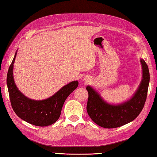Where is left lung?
<instances>
[{
	"instance_id": "obj_1",
	"label": "left lung",
	"mask_w": 157,
	"mask_h": 157,
	"mask_svg": "<svg viewBox=\"0 0 157 157\" xmlns=\"http://www.w3.org/2000/svg\"><path fill=\"white\" fill-rule=\"evenodd\" d=\"M143 67V80L130 101L119 105H111L103 101L100 96L88 86L89 98L86 110L90 118L101 127L113 128L119 127L134 120L145 105L150 82V72L145 61L140 60Z\"/></svg>"
}]
</instances>
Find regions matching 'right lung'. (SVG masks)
Listing matches in <instances>:
<instances>
[{
  "instance_id": "add662e5",
  "label": "right lung",
  "mask_w": 157,
  "mask_h": 157,
  "mask_svg": "<svg viewBox=\"0 0 157 157\" xmlns=\"http://www.w3.org/2000/svg\"><path fill=\"white\" fill-rule=\"evenodd\" d=\"M16 54L9 67L7 84L12 108L19 117L35 126H47L55 123L61 115L64 102L78 86V81L71 82L60 90L43 101H33L26 98L18 89L13 79V64Z\"/></svg>"
}]
</instances>
